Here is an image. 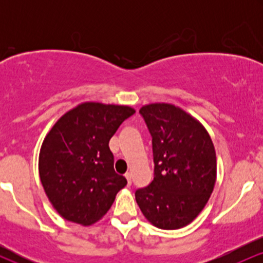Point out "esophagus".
I'll use <instances>...</instances> for the list:
<instances>
[{"mask_svg": "<svg viewBox=\"0 0 263 263\" xmlns=\"http://www.w3.org/2000/svg\"><path fill=\"white\" fill-rule=\"evenodd\" d=\"M125 177H126V179H127V185H131V184H132V176H131V173H126Z\"/></svg>", "mask_w": 263, "mask_h": 263, "instance_id": "1", "label": "esophagus"}]
</instances>
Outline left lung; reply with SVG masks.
<instances>
[{
    "mask_svg": "<svg viewBox=\"0 0 263 263\" xmlns=\"http://www.w3.org/2000/svg\"><path fill=\"white\" fill-rule=\"evenodd\" d=\"M140 112L152 136L155 178L136 192V201L153 226L177 230L197 218L213 193L215 147L206 128L179 106L155 102Z\"/></svg>",
    "mask_w": 263,
    "mask_h": 263,
    "instance_id": "8db88e82",
    "label": "left lung"
}]
</instances>
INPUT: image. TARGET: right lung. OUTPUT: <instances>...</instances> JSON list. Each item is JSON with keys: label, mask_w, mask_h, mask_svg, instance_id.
<instances>
[{"label": "right lung", "mask_w": 263, "mask_h": 263, "mask_svg": "<svg viewBox=\"0 0 263 263\" xmlns=\"http://www.w3.org/2000/svg\"><path fill=\"white\" fill-rule=\"evenodd\" d=\"M135 112L126 105L81 102L45 136L39 152V177L62 218L84 226L99 221L127 184L114 170L108 142Z\"/></svg>", "instance_id": "right-lung-1"}]
</instances>
